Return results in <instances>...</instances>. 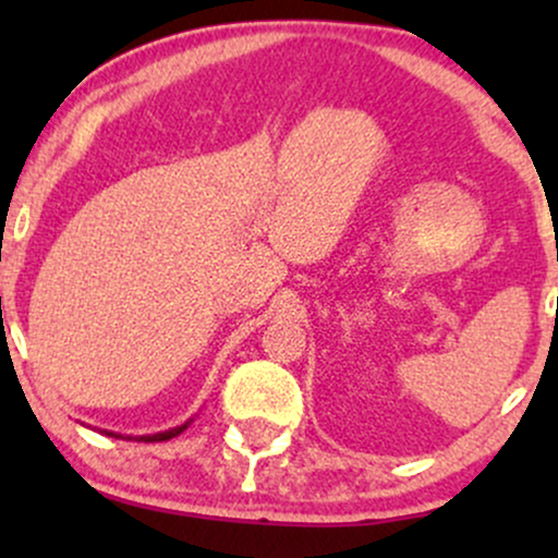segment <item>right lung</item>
<instances>
[{
	"label": "right lung",
	"instance_id": "right-lung-1",
	"mask_svg": "<svg viewBox=\"0 0 558 558\" xmlns=\"http://www.w3.org/2000/svg\"><path fill=\"white\" fill-rule=\"evenodd\" d=\"M191 422H194V417L191 420H185L183 425H178V427H170V430H165V433H155V435H136V440H144V444H155V440H170V438H175V435H181L185 427L191 425ZM99 433H105V435H110V438H123V440H131L133 435H123V433H112V430H99Z\"/></svg>",
	"mask_w": 558,
	"mask_h": 558
}]
</instances>
